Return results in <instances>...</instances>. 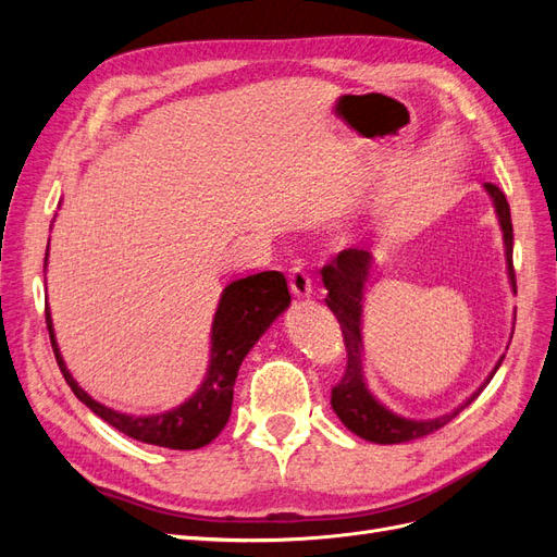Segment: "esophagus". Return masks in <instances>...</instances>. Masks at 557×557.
<instances>
[{"mask_svg":"<svg viewBox=\"0 0 557 557\" xmlns=\"http://www.w3.org/2000/svg\"><path fill=\"white\" fill-rule=\"evenodd\" d=\"M288 281H290V290L295 297H309L311 290H313V281L309 276V272L305 267H301L299 262L293 264L290 274H288Z\"/></svg>","mask_w":557,"mask_h":557,"instance_id":"obj_1","label":"esophagus"}]
</instances>
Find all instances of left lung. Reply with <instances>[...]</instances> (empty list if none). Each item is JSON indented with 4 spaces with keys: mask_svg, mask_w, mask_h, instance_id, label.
<instances>
[{
    "mask_svg": "<svg viewBox=\"0 0 557 557\" xmlns=\"http://www.w3.org/2000/svg\"><path fill=\"white\" fill-rule=\"evenodd\" d=\"M485 190L493 195L495 209L499 215V225L504 230V244H507V260H509V276L516 288V272H513V225H511V211L509 201L504 193L493 183H485ZM323 285L327 290V307L339 320V327L344 334V346H346V369L342 381L332 387L330 404L334 413L342 418V423L356 432L358 436L374 444H407L420 436H428L436 430H442L446 423L458 416L465 407H469L474 397H469L462 407L455 409L448 416L434 418V420H409L399 418L397 413L387 411L383 404H379L372 393L367 391L362 381V360H360V313H362V290L364 281L369 274V252L360 248H344L336 252V258L330 260L323 269ZM502 360L497 362V367ZM495 367V372H497ZM491 374V379L495 376ZM487 379L485 383H491Z\"/></svg>",
    "mask_w": 557,
    "mask_h": 557,
    "instance_id": "8db88e82",
    "label": "left lung"
}]
</instances>
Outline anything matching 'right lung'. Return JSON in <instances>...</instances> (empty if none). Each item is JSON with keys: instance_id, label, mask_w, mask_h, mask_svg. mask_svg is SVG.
Here are the masks:
<instances>
[{"instance_id": "right-lung-1", "label": "right lung", "mask_w": 557, "mask_h": 557, "mask_svg": "<svg viewBox=\"0 0 557 557\" xmlns=\"http://www.w3.org/2000/svg\"><path fill=\"white\" fill-rule=\"evenodd\" d=\"M48 256V252H46ZM290 305L288 283L281 272H260L250 274L230 283L221 307L213 318V334H211V367L207 381L201 383L199 391L181 407L158 413V416H127L117 413L104 404L95 401L88 393H83L78 383L66 372L62 362L60 348L55 344L53 323L46 307V325L50 346H53L55 360L64 381L70 383L74 395L86 404V407L97 413L102 420L132 440L164 446L174 450H195L213 442L221 430L225 428L232 397H234V381H237L239 364L246 358V352L260 339V334L272 325V320L285 311Z\"/></svg>"}]
</instances>
